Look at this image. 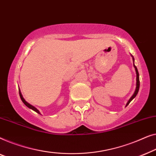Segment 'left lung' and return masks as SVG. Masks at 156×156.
<instances>
[{"label":"left lung","instance_id":"obj_1","mask_svg":"<svg viewBox=\"0 0 156 156\" xmlns=\"http://www.w3.org/2000/svg\"><path fill=\"white\" fill-rule=\"evenodd\" d=\"M133 57V56H132ZM133 60L134 61V58H133ZM133 66H134L135 68V70H136V90H135V93H133V95H132V97H131L130 99H129V102H127L126 104V106L128 105L129 103H130V102L131 100H132L133 98H134L136 96V95L138 94V92H139V87H140V81H139V71H138L137 70V68L136 67V66L134 65V63H133Z\"/></svg>","mask_w":156,"mask_h":156}]
</instances>
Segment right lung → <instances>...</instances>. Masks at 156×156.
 <instances>
[{"instance_id": "right-lung-1", "label": "right lung", "mask_w": 156, "mask_h": 156, "mask_svg": "<svg viewBox=\"0 0 156 156\" xmlns=\"http://www.w3.org/2000/svg\"><path fill=\"white\" fill-rule=\"evenodd\" d=\"M19 94H20V97L22 101H23V102L26 105V106H27V107H29L30 109H32V110H34V112H37L38 114H40V113H39V111L38 110V109H37V108H35V107H34V106H32V105L29 104V103H28V102H26V101L25 100V99H24V98H23V96H22V94H21V93H20V91H19Z\"/></svg>"}]
</instances>
